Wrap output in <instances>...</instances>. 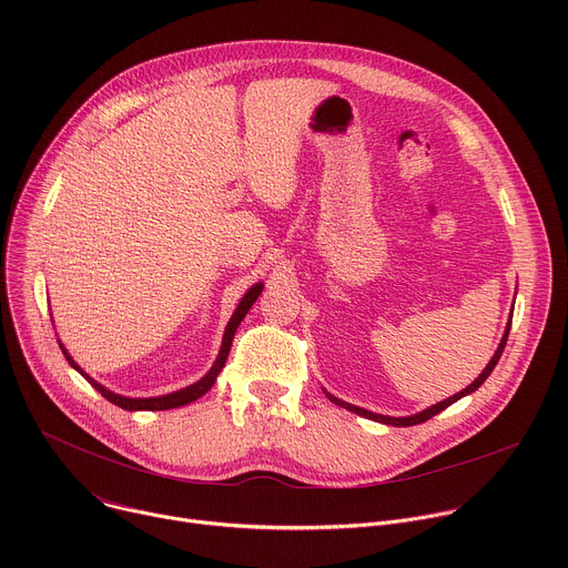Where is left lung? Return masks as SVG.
<instances>
[{
  "instance_id": "1",
  "label": "left lung",
  "mask_w": 568,
  "mask_h": 568,
  "mask_svg": "<svg viewBox=\"0 0 568 568\" xmlns=\"http://www.w3.org/2000/svg\"><path fill=\"white\" fill-rule=\"evenodd\" d=\"M510 323H513V314H510ZM510 323H508V328H506V335H504V339H501V344H499V348H497V353H495V357L490 359V364L485 366V371L467 386V388H463L460 393H456V395H452L449 399H443V402H438V404H434V407H429V409H425V412H420V414H416V416H409V418H388V416H379V414H373V412H366V409H359V407H355V404H348V402H344V399H337L335 395H331V393H326L328 397H331V402H335V404H339V407H344V409H348V412H353V414H357V416H364V418H368V420H377V423H384V425H393V427H412V425H420V423H427L429 418H434L436 414H440V412H445L449 404H454L456 399H460V397H465V395H469V393H474L485 379H488V375L495 371V366H497V362L501 359V353H504V348H506V342H508V335H510Z\"/></svg>"
}]
</instances>
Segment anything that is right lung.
Instances as JSON below:
<instances>
[{
	"instance_id": "1",
	"label": "right lung",
	"mask_w": 568,
	"mask_h": 568,
	"mask_svg": "<svg viewBox=\"0 0 568 568\" xmlns=\"http://www.w3.org/2000/svg\"><path fill=\"white\" fill-rule=\"evenodd\" d=\"M261 292H263V285L258 283V285H254L245 296H242V301H240V305L235 307V312H233V316L229 318V323H226V331H224V339H222V348H220V355H217V359H215V364L211 366V371L200 379V382H195V384H191V386H186V388H182V390H175V393H169V395H159V397H123V395H116V393H112V390H108L105 386H101L99 382H94L88 373H83L80 371L78 366H75V362L69 357V353L64 351V346L60 344V348H62V353H64V357H67V362L83 375L105 399H110L112 404H116V407H121V409H125V412H166V409H175V407H184V404H189V402H193V399H197V397H202L211 386H213V382H215V377H217V373L222 371V366H224V362H226V357H229V351H231V342H233V335H235V331H237V326H240V321L245 318V314L250 312V307L254 305V301L261 296Z\"/></svg>"
}]
</instances>
